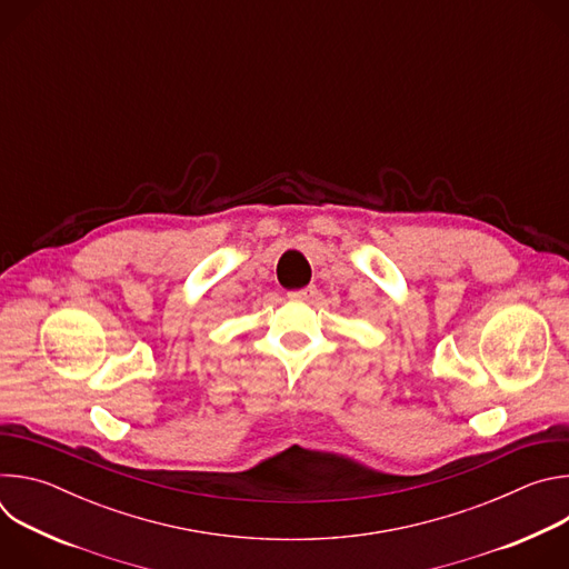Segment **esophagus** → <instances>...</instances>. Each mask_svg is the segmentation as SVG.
I'll return each instance as SVG.
<instances>
[{"instance_id":"esophagus-1","label":"esophagus","mask_w":569,"mask_h":569,"mask_svg":"<svg viewBox=\"0 0 569 569\" xmlns=\"http://www.w3.org/2000/svg\"><path fill=\"white\" fill-rule=\"evenodd\" d=\"M315 292H317V288H315V286H306V288H299V290L288 292V297H290V299H295V301H306V299L315 297Z\"/></svg>"}]
</instances>
